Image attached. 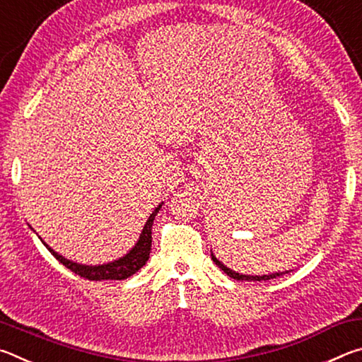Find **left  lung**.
Listing matches in <instances>:
<instances>
[{"label": "left lung", "mask_w": 362, "mask_h": 362, "mask_svg": "<svg viewBox=\"0 0 362 362\" xmlns=\"http://www.w3.org/2000/svg\"><path fill=\"white\" fill-rule=\"evenodd\" d=\"M211 255H212V260H214V263H216V265L218 267V268H222L223 272L228 274L230 278H233V279H236V281H268V279H273V278H278V276H283V274H286V273H289V272H278V273H268V274H262V276H259V274H243V273H238V272H233L231 268H228L226 265H223L222 262H220L216 255H214L212 252H211Z\"/></svg>", "instance_id": "obj_1"}]
</instances>
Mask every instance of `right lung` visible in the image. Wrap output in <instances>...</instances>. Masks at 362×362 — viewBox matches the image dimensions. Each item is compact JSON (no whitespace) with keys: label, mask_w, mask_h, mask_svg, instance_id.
Wrapping results in <instances>:
<instances>
[{"label":"right lung","mask_w":362,"mask_h":362,"mask_svg":"<svg viewBox=\"0 0 362 362\" xmlns=\"http://www.w3.org/2000/svg\"><path fill=\"white\" fill-rule=\"evenodd\" d=\"M161 206H163V203L159 204L158 207H155V211L150 214L148 220H146L145 225H144L142 233H140L136 246H134L126 255L119 257L118 260L103 263V265H83V263H76V262H73L70 259H65L64 255H60L52 247H49L40 236L38 238L41 240V243L45 244L49 252L56 257V259L60 263H62V265H65L66 268L71 269L73 273L79 274L81 278L90 279V281H102V279L121 281V279H126V278L132 276L134 273H137L139 269L145 265L146 260H148L150 250H151L153 220H155L156 214L159 212V209H161ZM30 228H32V226H30Z\"/></svg>","instance_id":"1"}]
</instances>
